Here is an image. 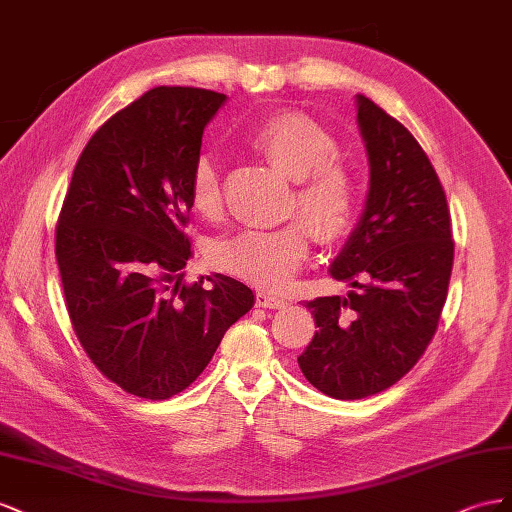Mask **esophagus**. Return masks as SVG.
<instances>
[{
    "label": "esophagus",
    "instance_id": "34e87169",
    "mask_svg": "<svg viewBox=\"0 0 512 512\" xmlns=\"http://www.w3.org/2000/svg\"><path fill=\"white\" fill-rule=\"evenodd\" d=\"M255 302H257V306H264V309H281V306L287 304V300L283 296L272 294V291H264V289L257 291Z\"/></svg>",
    "mask_w": 512,
    "mask_h": 512
}]
</instances>
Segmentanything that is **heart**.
<instances>
[{
  "mask_svg": "<svg viewBox=\"0 0 512 512\" xmlns=\"http://www.w3.org/2000/svg\"><path fill=\"white\" fill-rule=\"evenodd\" d=\"M248 148L294 182L285 214H298L321 244H337L354 227L360 186L354 169L339 160V143L309 115L276 111L246 135ZM188 199L203 218L223 212L221 173L212 156H199L188 175ZM306 224V225H307ZM305 225V226H306ZM300 221L279 229H244L218 240L210 257L214 266L261 287H281L304 264L311 231Z\"/></svg>",
  "mask_w": 512,
  "mask_h": 512,
  "instance_id": "1",
  "label": "heart"
}]
</instances>
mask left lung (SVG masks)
Masks as SVG:
<instances>
[{"label":"left lung","instance_id":"obj_1","mask_svg":"<svg viewBox=\"0 0 512 512\" xmlns=\"http://www.w3.org/2000/svg\"><path fill=\"white\" fill-rule=\"evenodd\" d=\"M358 124L371 163L369 195L330 266L352 291L306 302L317 330L298 356L304 377L343 401L397 384L425 354L455 259L444 186L420 143L364 96Z\"/></svg>","mask_w":512,"mask_h":512}]
</instances>
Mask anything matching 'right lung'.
<instances>
[{"label":"right lung","mask_w":512,"mask_h":512,"mask_svg":"<svg viewBox=\"0 0 512 512\" xmlns=\"http://www.w3.org/2000/svg\"><path fill=\"white\" fill-rule=\"evenodd\" d=\"M225 94L160 85L102 124L83 148L55 227L66 309L109 382L171 399L208 367L253 291L225 274L186 283L188 175Z\"/></svg>","instance_id":"add662e5"}]
</instances>
